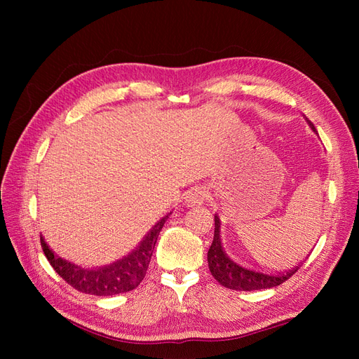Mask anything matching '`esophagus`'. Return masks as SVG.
Returning a JSON list of instances; mask_svg holds the SVG:
<instances>
[{
    "label": "esophagus",
    "mask_w": 359,
    "mask_h": 359,
    "mask_svg": "<svg viewBox=\"0 0 359 359\" xmlns=\"http://www.w3.org/2000/svg\"><path fill=\"white\" fill-rule=\"evenodd\" d=\"M206 194H208V191H206L203 187H193L186 193L184 201H186L189 206H198L203 203Z\"/></svg>",
    "instance_id": "34e87169"
}]
</instances>
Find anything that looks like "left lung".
I'll return each mask as SVG.
<instances>
[{"label": "left lung", "instance_id": "1", "mask_svg": "<svg viewBox=\"0 0 359 359\" xmlns=\"http://www.w3.org/2000/svg\"><path fill=\"white\" fill-rule=\"evenodd\" d=\"M310 126L314 130V126L311 123ZM214 219H215L214 240L208 250V266L212 277L219 281L222 286L232 290H248V292L276 287V286H280L281 283H285L287 278H290L298 271V268H295L286 274L271 276V274L257 273V271L247 269L244 266L236 265L233 260H231L223 252L222 241H220V220L217 215Z\"/></svg>", "mask_w": 359, "mask_h": 359}]
</instances>
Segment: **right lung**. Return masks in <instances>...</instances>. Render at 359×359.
<instances>
[{"label":"right lung","mask_w":359,"mask_h":359,"mask_svg":"<svg viewBox=\"0 0 359 359\" xmlns=\"http://www.w3.org/2000/svg\"><path fill=\"white\" fill-rule=\"evenodd\" d=\"M168 215L163 217L153 229L148 232L140 245L133 250L127 257L118 260V262L109 266H103L99 269H83L78 265H73L67 262V260L53 255V252L49 250L48 244L41 236L40 243L43 253L48 257L52 268L76 290L97 297L116 295V293L133 290L144 280L151 256H153L154 252L158 233L163 224H165Z\"/></svg>","instance_id":"obj_1"}]
</instances>
